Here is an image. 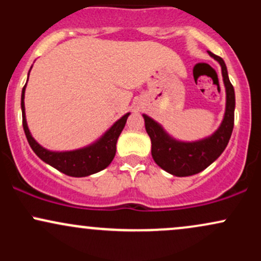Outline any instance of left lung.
<instances>
[{"instance_id": "8db88e82", "label": "left lung", "mask_w": 261, "mask_h": 261, "mask_svg": "<svg viewBox=\"0 0 261 261\" xmlns=\"http://www.w3.org/2000/svg\"><path fill=\"white\" fill-rule=\"evenodd\" d=\"M208 54L220 62L227 94L226 113L222 124L216 133L207 139L196 142H179L170 139L157 122L147 115H143L146 131L152 142V157L162 169L175 176L194 175L207 168L212 162L222 154L233 131L236 107L234 89L228 79L226 64L222 58L212 53Z\"/></svg>"}]
</instances>
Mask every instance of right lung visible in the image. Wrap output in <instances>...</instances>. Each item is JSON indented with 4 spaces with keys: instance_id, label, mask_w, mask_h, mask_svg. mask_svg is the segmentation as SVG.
Segmentation results:
<instances>
[{
    "instance_id": "right-lung-1",
    "label": "right lung",
    "mask_w": 261,
    "mask_h": 261,
    "mask_svg": "<svg viewBox=\"0 0 261 261\" xmlns=\"http://www.w3.org/2000/svg\"><path fill=\"white\" fill-rule=\"evenodd\" d=\"M24 92L25 86L23 87L22 103H20V106H22L23 128H24L27 140H28L32 149L41 161H44L45 163L50 164L54 168L70 176H87L94 174V173L107 168L112 163L116 152V141H118V137L120 136L122 128L126 124L127 116L130 114H125L121 119H119L107 131L106 135L98 142L93 143L92 146L70 152H51L41 147L29 133L24 113Z\"/></svg>"
}]
</instances>
